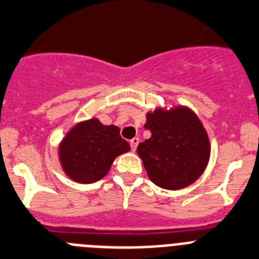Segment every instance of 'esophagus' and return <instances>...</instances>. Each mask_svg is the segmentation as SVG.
<instances>
[{
    "label": "esophagus",
    "instance_id": "34e87169",
    "mask_svg": "<svg viewBox=\"0 0 259 259\" xmlns=\"http://www.w3.org/2000/svg\"><path fill=\"white\" fill-rule=\"evenodd\" d=\"M139 144H140V139H139V137H135V139H132L131 141H130V145H131L132 151H136V149H137V146H139Z\"/></svg>",
    "mask_w": 259,
    "mask_h": 259
}]
</instances>
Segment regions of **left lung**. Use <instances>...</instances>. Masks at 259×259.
Listing matches in <instances>:
<instances>
[{"label":"left lung","instance_id":"1","mask_svg":"<svg viewBox=\"0 0 259 259\" xmlns=\"http://www.w3.org/2000/svg\"><path fill=\"white\" fill-rule=\"evenodd\" d=\"M151 137L137 146L150 181L164 189H182L201 177L210 160L203 124L187 107L157 108L146 114Z\"/></svg>","mask_w":259,"mask_h":259}]
</instances>
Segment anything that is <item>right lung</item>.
I'll list each match as a JSON object with an SVG mask.
<instances>
[{
    "mask_svg": "<svg viewBox=\"0 0 259 259\" xmlns=\"http://www.w3.org/2000/svg\"><path fill=\"white\" fill-rule=\"evenodd\" d=\"M130 145L119 135L117 125H104L97 118L73 125L58 147V156L66 176L77 183L100 181Z\"/></svg>",
    "mask_w": 259,
    "mask_h": 259,
    "instance_id": "obj_1",
    "label": "right lung"
}]
</instances>
